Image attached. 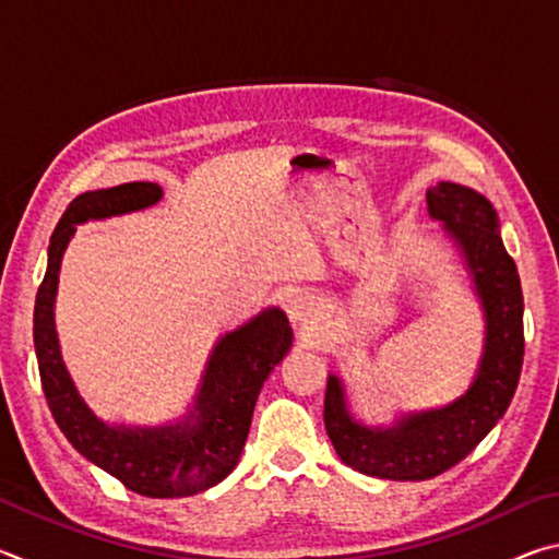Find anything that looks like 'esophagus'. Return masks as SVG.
Listing matches in <instances>:
<instances>
[{
	"mask_svg": "<svg viewBox=\"0 0 559 559\" xmlns=\"http://www.w3.org/2000/svg\"><path fill=\"white\" fill-rule=\"evenodd\" d=\"M288 318L293 325L308 328L323 318V310H320V302L313 296H296L288 302Z\"/></svg>",
	"mask_w": 559,
	"mask_h": 559,
	"instance_id": "esophagus-1",
	"label": "esophagus"
}]
</instances>
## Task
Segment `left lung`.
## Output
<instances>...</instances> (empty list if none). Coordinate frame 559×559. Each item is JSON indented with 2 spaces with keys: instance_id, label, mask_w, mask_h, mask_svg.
I'll list each match as a JSON object with an SVG mask.
<instances>
[{
  "instance_id": "obj_1",
  "label": "left lung",
  "mask_w": 559,
  "mask_h": 559,
  "mask_svg": "<svg viewBox=\"0 0 559 559\" xmlns=\"http://www.w3.org/2000/svg\"><path fill=\"white\" fill-rule=\"evenodd\" d=\"M427 204L466 259L486 318L484 355L466 394L441 409L404 414L390 429L359 424L340 377H328V437L343 463L374 478L427 480L456 466L506 414L523 367V288L493 204L456 182L431 187Z\"/></svg>"
}]
</instances>
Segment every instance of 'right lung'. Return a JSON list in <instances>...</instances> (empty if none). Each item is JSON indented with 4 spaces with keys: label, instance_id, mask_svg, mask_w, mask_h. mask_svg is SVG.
Masks as SVG:
<instances>
[{
    "label": "right lung",
    "instance_id": "1",
    "mask_svg": "<svg viewBox=\"0 0 559 559\" xmlns=\"http://www.w3.org/2000/svg\"><path fill=\"white\" fill-rule=\"evenodd\" d=\"M163 200L155 182H128L79 194L66 206L49 243V266L36 293L34 347L41 386L56 424L71 447L147 498L194 496L224 480L239 463L253 406L266 377L290 349L293 330L278 308H269L214 345L194 406L165 427H110L88 409L66 370L53 325V302L66 246L75 226L145 210Z\"/></svg>",
    "mask_w": 559,
    "mask_h": 559
}]
</instances>
